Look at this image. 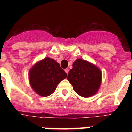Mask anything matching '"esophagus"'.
Returning a JSON list of instances; mask_svg holds the SVG:
<instances>
[{
	"label": "esophagus",
	"mask_w": 132,
	"mask_h": 132,
	"mask_svg": "<svg viewBox=\"0 0 132 132\" xmlns=\"http://www.w3.org/2000/svg\"><path fill=\"white\" fill-rule=\"evenodd\" d=\"M69 69H65V73H67V74H68V73H69Z\"/></svg>",
	"instance_id": "obj_1"
}]
</instances>
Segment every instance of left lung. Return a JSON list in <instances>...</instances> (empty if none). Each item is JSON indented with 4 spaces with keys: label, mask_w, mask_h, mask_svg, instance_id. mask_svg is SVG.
Returning a JSON list of instances; mask_svg holds the SVG:
<instances>
[{
    "label": "left lung",
    "mask_w": 132,
    "mask_h": 132,
    "mask_svg": "<svg viewBox=\"0 0 132 132\" xmlns=\"http://www.w3.org/2000/svg\"><path fill=\"white\" fill-rule=\"evenodd\" d=\"M67 80L75 92L85 98L93 96L98 91L102 80L101 70L87 61L77 59L70 70Z\"/></svg>",
    "instance_id": "8db88e82"
}]
</instances>
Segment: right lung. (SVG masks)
Instances as JSON below:
<instances>
[{
	"label": "right lung",
	"mask_w": 132,
	"mask_h": 132,
	"mask_svg": "<svg viewBox=\"0 0 132 132\" xmlns=\"http://www.w3.org/2000/svg\"><path fill=\"white\" fill-rule=\"evenodd\" d=\"M67 75L54 59L46 57L38 62L29 72L31 87L37 94L45 97L52 94Z\"/></svg>",
	"instance_id": "right-lung-1"
}]
</instances>
